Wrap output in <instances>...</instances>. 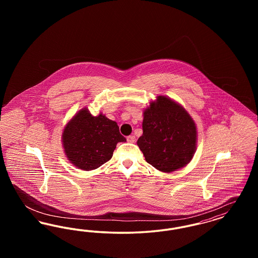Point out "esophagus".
I'll list each match as a JSON object with an SVG mask.
<instances>
[{
  "label": "esophagus",
  "instance_id": "esophagus-1",
  "mask_svg": "<svg viewBox=\"0 0 258 258\" xmlns=\"http://www.w3.org/2000/svg\"><path fill=\"white\" fill-rule=\"evenodd\" d=\"M126 140H127V142H130V143H135V135H130V136H127V137H126Z\"/></svg>",
  "mask_w": 258,
  "mask_h": 258
}]
</instances>
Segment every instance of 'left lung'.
<instances>
[{"mask_svg":"<svg viewBox=\"0 0 258 258\" xmlns=\"http://www.w3.org/2000/svg\"><path fill=\"white\" fill-rule=\"evenodd\" d=\"M143 116L137 145L148 163L166 173L185 166L197 150V125L190 115L171 98L159 96Z\"/></svg>","mask_w":258,"mask_h":258,"instance_id":"1","label":"left lung"}]
</instances>
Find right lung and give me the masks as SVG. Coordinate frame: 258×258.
<instances>
[{
    "instance_id": "right-lung-1",
    "label": "right lung",
    "mask_w": 258,
    "mask_h": 258,
    "mask_svg": "<svg viewBox=\"0 0 258 258\" xmlns=\"http://www.w3.org/2000/svg\"><path fill=\"white\" fill-rule=\"evenodd\" d=\"M61 141L68 160L77 168L90 171L110 160L117 143L126 140L116 122L102 113L93 116L83 108L66 124Z\"/></svg>"
}]
</instances>
